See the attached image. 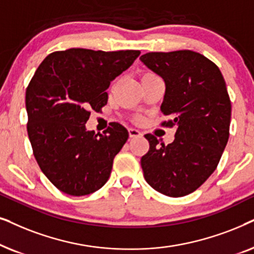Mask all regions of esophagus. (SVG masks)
<instances>
[{
	"instance_id": "obj_1",
	"label": "esophagus",
	"mask_w": 254,
	"mask_h": 254,
	"mask_svg": "<svg viewBox=\"0 0 254 254\" xmlns=\"http://www.w3.org/2000/svg\"><path fill=\"white\" fill-rule=\"evenodd\" d=\"M129 136L130 138H136V137H141L143 136V133H141L138 129H132V127H131V129H129Z\"/></svg>"
}]
</instances>
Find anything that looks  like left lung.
I'll return each instance as SVG.
<instances>
[{
  "instance_id": "1",
  "label": "left lung",
  "mask_w": 254,
  "mask_h": 254,
  "mask_svg": "<svg viewBox=\"0 0 254 254\" xmlns=\"http://www.w3.org/2000/svg\"><path fill=\"white\" fill-rule=\"evenodd\" d=\"M140 62L164 80L160 110L175 127L173 143L145 134L150 150L141 158L144 178L161 194L181 197L196 190L217 167L229 139L231 102L221 70L189 50L150 52Z\"/></svg>"
}]
</instances>
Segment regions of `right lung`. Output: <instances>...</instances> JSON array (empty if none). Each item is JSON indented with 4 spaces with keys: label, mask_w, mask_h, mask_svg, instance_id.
<instances>
[{
    "label": "right lung",
    "mask_w": 254,
    "mask_h": 254,
    "mask_svg": "<svg viewBox=\"0 0 254 254\" xmlns=\"http://www.w3.org/2000/svg\"><path fill=\"white\" fill-rule=\"evenodd\" d=\"M139 54L134 50L58 51L44 59L30 81L25 106L33 155L46 178L65 194H92L109 179L115 155L129 132L111 123L104 134H96L86 123L90 111L107 104L111 81Z\"/></svg>",
    "instance_id": "right-lung-1"
}]
</instances>
